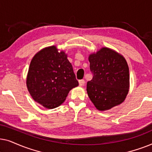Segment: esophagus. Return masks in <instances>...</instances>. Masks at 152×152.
I'll return each instance as SVG.
<instances>
[{
  "mask_svg": "<svg viewBox=\"0 0 152 152\" xmlns=\"http://www.w3.org/2000/svg\"><path fill=\"white\" fill-rule=\"evenodd\" d=\"M85 84V81L84 80H79V85H80V86H83Z\"/></svg>",
  "mask_w": 152,
  "mask_h": 152,
  "instance_id": "obj_1",
  "label": "esophagus"
}]
</instances>
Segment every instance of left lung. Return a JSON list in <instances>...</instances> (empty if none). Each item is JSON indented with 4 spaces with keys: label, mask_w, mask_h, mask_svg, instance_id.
<instances>
[{
    "label": "left lung",
    "mask_w": 152,
    "mask_h": 152,
    "mask_svg": "<svg viewBox=\"0 0 152 152\" xmlns=\"http://www.w3.org/2000/svg\"><path fill=\"white\" fill-rule=\"evenodd\" d=\"M93 79L86 91L99 111L111 109L123 102L129 89V71L125 58L114 50L102 47L88 56Z\"/></svg>",
    "instance_id": "obj_1"
}]
</instances>
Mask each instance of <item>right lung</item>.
I'll use <instances>...</instances> for the list:
<instances>
[{"instance_id":"right-lung-1","label":"right lung","mask_w":152,"mask_h":152,"mask_svg":"<svg viewBox=\"0 0 152 152\" xmlns=\"http://www.w3.org/2000/svg\"><path fill=\"white\" fill-rule=\"evenodd\" d=\"M67 54L55 45L39 51L30 62L26 78L32 99L48 109L58 107L79 85Z\"/></svg>"}]
</instances>
